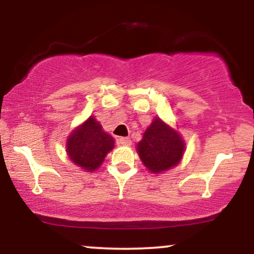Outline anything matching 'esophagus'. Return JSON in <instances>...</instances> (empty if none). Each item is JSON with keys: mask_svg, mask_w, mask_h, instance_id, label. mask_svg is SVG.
Wrapping results in <instances>:
<instances>
[{"mask_svg": "<svg viewBox=\"0 0 254 254\" xmlns=\"http://www.w3.org/2000/svg\"><path fill=\"white\" fill-rule=\"evenodd\" d=\"M118 143L123 144V145H130L131 144V139L129 138V137H119Z\"/></svg>", "mask_w": 254, "mask_h": 254, "instance_id": "1", "label": "esophagus"}]
</instances>
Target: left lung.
<instances>
[{
	"label": "left lung",
	"mask_w": 254,
	"mask_h": 254,
	"mask_svg": "<svg viewBox=\"0 0 254 254\" xmlns=\"http://www.w3.org/2000/svg\"><path fill=\"white\" fill-rule=\"evenodd\" d=\"M138 155L150 172L159 173L179 164L184 153L180 135L160 118L154 119L137 144Z\"/></svg>",
	"instance_id": "1"
}]
</instances>
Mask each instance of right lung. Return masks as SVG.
I'll use <instances>...</instances> for the list:
<instances>
[{
    "mask_svg": "<svg viewBox=\"0 0 254 254\" xmlns=\"http://www.w3.org/2000/svg\"><path fill=\"white\" fill-rule=\"evenodd\" d=\"M113 147V137L104 132L94 117H89L69 136L66 151L72 162L92 172L103 164L105 156Z\"/></svg>",
    "mask_w": 254,
    "mask_h": 254,
    "instance_id": "right-lung-1",
    "label": "right lung"
}]
</instances>
